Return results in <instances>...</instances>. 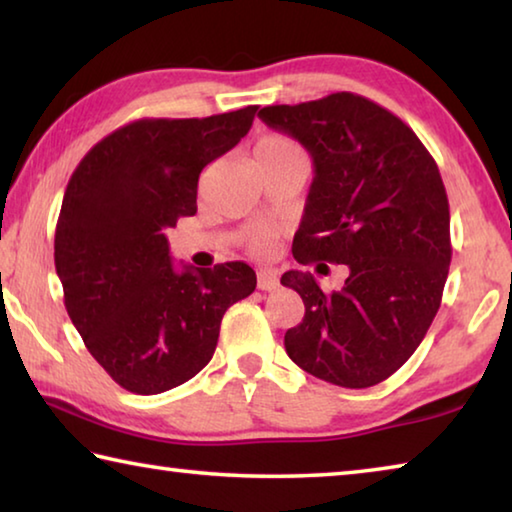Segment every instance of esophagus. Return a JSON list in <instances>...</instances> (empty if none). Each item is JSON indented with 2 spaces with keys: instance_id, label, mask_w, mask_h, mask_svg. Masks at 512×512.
<instances>
[{
  "instance_id": "esophagus-1",
  "label": "esophagus",
  "mask_w": 512,
  "mask_h": 512,
  "mask_svg": "<svg viewBox=\"0 0 512 512\" xmlns=\"http://www.w3.org/2000/svg\"><path fill=\"white\" fill-rule=\"evenodd\" d=\"M257 287L262 291H275L280 287V280H277L275 271H268V268H259L257 271Z\"/></svg>"
}]
</instances>
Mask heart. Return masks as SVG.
<instances>
[{"instance_id": "obj_1", "label": "heart", "mask_w": 512, "mask_h": 512, "mask_svg": "<svg viewBox=\"0 0 512 512\" xmlns=\"http://www.w3.org/2000/svg\"><path fill=\"white\" fill-rule=\"evenodd\" d=\"M287 151H300V149L289 140V137H284V135H266L255 146V155L287 153ZM271 237H273V232L259 225V228H253L248 232V248L253 250L255 255H266L268 248H271Z\"/></svg>"}]
</instances>
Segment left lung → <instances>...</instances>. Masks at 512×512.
<instances>
[{"label": "left lung", "instance_id": "1", "mask_svg": "<svg viewBox=\"0 0 512 512\" xmlns=\"http://www.w3.org/2000/svg\"><path fill=\"white\" fill-rule=\"evenodd\" d=\"M259 119L298 140L314 162L293 257L350 268L332 293L309 271L282 275L305 302L284 348L329 384L375 386L422 343L443 298L452 244L440 171L400 117L359 94L266 106Z\"/></svg>", "mask_w": 512, "mask_h": 512}]
</instances>
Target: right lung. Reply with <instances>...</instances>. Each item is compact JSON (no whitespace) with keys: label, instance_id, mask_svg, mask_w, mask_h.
Segmentation results:
<instances>
[{"label":"right lung","instance_id":"1","mask_svg":"<svg viewBox=\"0 0 512 512\" xmlns=\"http://www.w3.org/2000/svg\"><path fill=\"white\" fill-rule=\"evenodd\" d=\"M257 106L205 119H137L69 178L54 259L85 348L121 388L158 395L198 375L221 318L257 287L244 262L178 271L164 230L196 214L198 176L241 142Z\"/></svg>","mask_w":512,"mask_h":512}]
</instances>
